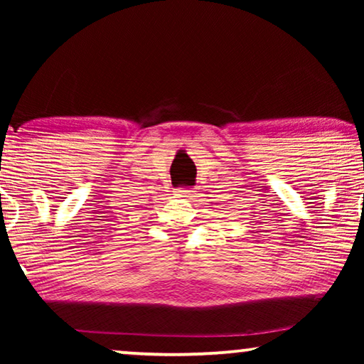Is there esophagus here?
I'll return each instance as SVG.
<instances>
[{
	"instance_id": "esophagus-1",
	"label": "esophagus",
	"mask_w": 364,
	"mask_h": 364,
	"mask_svg": "<svg viewBox=\"0 0 364 364\" xmlns=\"http://www.w3.org/2000/svg\"><path fill=\"white\" fill-rule=\"evenodd\" d=\"M178 196H182V197H188V193H191V191H188V188H178Z\"/></svg>"
}]
</instances>
